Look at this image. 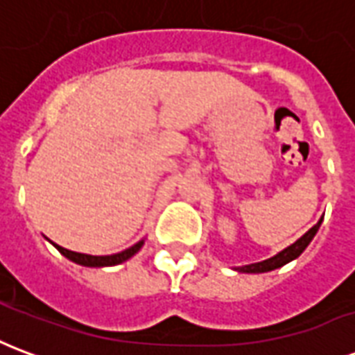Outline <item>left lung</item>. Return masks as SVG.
Segmentation results:
<instances>
[{"label": "left lung", "instance_id": "obj_1", "mask_svg": "<svg viewBox=\"0 0 355 355\" xmlns=\"http://www.w3.org/2000/svg\"><path fill=\"white\" fill-rule=\"evenodd\" d=\"M321 223H323V216L318 220V224H313L312 228L306 232L302 238H298L295 243H291L289 247H285L283 251H279V253L274 254V257H270V259H266V261L253 262V264H245V266H238V268H234V270H238V272H241V274H264V272H272V270H275V268L285 266L287 262L298 259L306 247L310 245V241L313 239V236H315L318 230H320Z\"/></svg>", "mask_w": 355, "mask_h": 355}]
</instances>
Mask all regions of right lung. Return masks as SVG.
<instances>
[{"label":"right lung","instance_id":"1","mask_svg":"<svg viewBox=\"0 0 355 355\" xmlns=\"http://www.w3.org/2000/svg\"><path fill=\"white\" fill-rule=\"evenodd\" d=\"M53 245L57 247L60 254H64L68 261L76 262V264H80V266H87V268H106V266H117V264H121V262L129 261L131 257L139 253L142 245H144V239H140L137 241L135 245L129 247V249H125L121 253L116 254H104V257H94V254H85V253H76V251H68L64 247L57 245V243H53Z\"/></svg>","mask_w":355,"mask_h":355}]
</instances>
